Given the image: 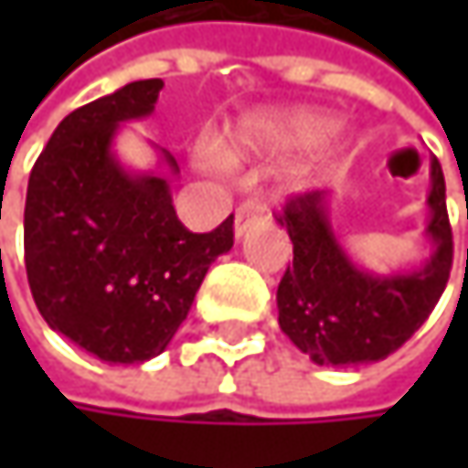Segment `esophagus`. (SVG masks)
I'll use <instances>...</instances> for the list:
<instances>
[{
    "mask_svg": "<svg viewBox=\"0 0 468 468\" xmlns=\"http://www.w3.org/2000/svg\"><path fill=\"white\" fill-rule=\"evenodd\" d=\"M265 214V208H262V203H257V200H249V203H240L238 206V211H235V238H243L246 233V228L251 225V219H257V217H262Z\"/></svg>",
    "mask_w": 468,
    "mask_h": 468,
    "instance_id": "34e87169",
    "label": "esophagus"
}]
</instances>
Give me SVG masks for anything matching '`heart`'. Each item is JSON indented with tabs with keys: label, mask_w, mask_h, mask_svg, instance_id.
<instances>
[{
	"label": "heart",
	"mask_w": 468,
	"mask_h": 468,
	"mask_svg": "<svg viewBox=\"0 0 468 468\" xmlns=\"http://www.w3.org/2000/svg\"><path fill=\"white\" fill-rule=\"evenodd\" d=\"M335 116L314 108H292L254 119L240 130L233 141L219 145V156L228 162H240L246 156H284L301 148H312L335 130Z\"/></svg>",
	"instance_id": "b5f03b06"
}]
</instances>
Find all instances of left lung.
I'll use <instances>...</instances> for the list:
<instances>
[{
	"label": "left lung",
	"instance_id": "left-lung-1",
	"mask_svg": "<svg viewBox=\"0 0 468 468\" xmlns=\"http://www.w3.org/2000/svg\"><path fill=\"white\" fill-rule=\"evenodd\" d=\"M425 206L431 257L418 268L374 273L355 262L335 233L330 189L287 200L276 217L292 240V268L276 290L279 327L317 366L385 360L428 320L452 265L444 173L436 156Z\"/></svg>",
	"mask_w": 468,
	"mask_h": 468
}]
</instances>
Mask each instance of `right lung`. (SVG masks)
<instances>
[{
  "mask_svg": "<svg viewBox=\"0 0 468 468\" xmlns=\"http://www.w3.org/2000/svg\"><path fill=\"white\" fill-rule=\"evenodd\" d=\"M162 86L135 80L64 116L29 176L32 298L50 330L105 363L162 355L211 262L233 249V217L211 233L178 222L170 151L159 148L154 170H133L113 151L122 124L154 113Z\"/></svg>",
  "mask_w": 468,
  "mask_h": 468,
  "instance_id": "obj_1",
  "label": "right lung"
}]
</instances>
